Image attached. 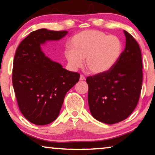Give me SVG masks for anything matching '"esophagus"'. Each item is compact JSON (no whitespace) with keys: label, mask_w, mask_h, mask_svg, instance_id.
<instances>
[{"label":"esophagus","mask_w":155,"mask_h":155,"mask_svg":"<svg viewBox=\"0 0 155 155\" xmlns=\"http://www.w3.org/2000/svg\"><path fill=\"white\" fill-rule=\"evenodd\" d=\"M85 80V77H84V76L82 75H81L80 77V80L83 81V80Z\"/></svg>","instance_id":"esophagus-1"}]
</instances>
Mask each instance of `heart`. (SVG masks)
<instances>
[{"mask_svg":"<svg viewBox=\"0 0 155 155\" xmlns=\"http://www.w3.org/2000/svg\"><path fill=\"white\" fill-rule=\"evenodd\" d=\"M71 51L65 52V57L71 68L76 70L85 66L92 74L107 72L115 65L122 53L123 45L115 35H107L96 30L78 33L71 39Z\"/></svg>","mask_w":155,"mask_h":155,"instance_id":"b5f03b06","label":"heart"}]
</instances>
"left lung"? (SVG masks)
Returning a JSON list of instances; mask_svg holds the SVG:
<instances>
[{"label":"left lung","instance_id":"1","mask_svg":"<svg viewBox=\"0 0 155 155\" xmlns=\"http://www.w3.org/2000/svg\"><path fill=\"white\" fill-rule=\"evenodd\" d=\"M124 34L125 50L115 65L107 72L87 78L91 115L106 124L127 118L137 107L141 91V49L130 33L124 30Z\"/></svg>","mask_w":155,"mask_h":155}]
</instances>
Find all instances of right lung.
<instances>
[{
    "instance_id": "right-lung-1",
    "label": "right lung",
    "mask_w": 155,
    "mask_h": 155,
    "mask_svg": "<svg viewBox=\"0 0 155 155\" xmlns=\"http://www.w3.org/2000/svg\"><path fill=\"white\" fill-rule=\"evenodd\" d=\"M67 31L39 29L21 42L14 55L12 84L21 114L33 124L45 125L58 117L66 93L80 74L52 61L41 51L47 41H58Z\"/></svg>"
}]
</instances>
